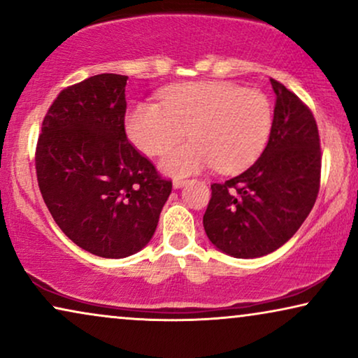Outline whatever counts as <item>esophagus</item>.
<instances>
[{"instance_id":"34e87169","label":"esophagus","mask_w":358,"mask_h":358,"mask_svg":"<svg viewBox=\"0 0 358 358\" xmlns=\"http://www.w3.org/2000/svg\"><path fill=\"white\" fill-rule=\"evenodd\" d=\"M187 182H189L187 179H174L173 185H174V189H180V187H184V185Z\"/></svg>"}]
</instances>
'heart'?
<instances>
[{
	"instance_id": "b5f03b06",
	"label": "heart",
	"mask_w": 358,
	"mask_h": 358,
	"mask_svg": "<svg viewBox=\"0 0 358 358\" xmlns=\"http://www.w3.org/2000/svg\"><path fill=\"white\" fill-rule=\"evenodd\" d=\"M127 134L141 151L156 155L189 129L194 136L163 155L161 169L187 176L212 168L234 173L254 163L271 138L273 107L259 90L231 81L169 87L158 102H138L127 114Z\"/></svg>"
}]
</instances>
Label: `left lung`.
<instances>
[{"label":"left lung","mask_w":358,"mask_h":358,"mask_svg":"<svg viewBox=\"0 0 358 358\" xmlns=\"http://www.w3.org/2000/svg\"><path fill=\"white\" fill-rule=\"evenodd\" d=\"M271 83L277 101L266 150L244 173L212 184L203 215L213 246L239 259L262 257L283 246L320 192L321 146L313 112L282 83Z\"/></svg>","instance_id":"1"}]
</instances>
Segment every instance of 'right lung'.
<instances>
[{
	"label": "right lung",
	"mask_w": 358,
	"mask_h": 358,
	"mask_svg": "<svg viewBox=\"0 0 358 358\" xmlns=\"http://www.w3.org/2000/svg\"><path fill=\"white\" fill-rule=\"evenodd\" d=\"M129 76L104 73L63 90L42 122L38 189L76 246L129 257L153 238L173 182L127 140Z\"/></svg>",
	"instance_id": "right-lung-1"
}]
</instances>
